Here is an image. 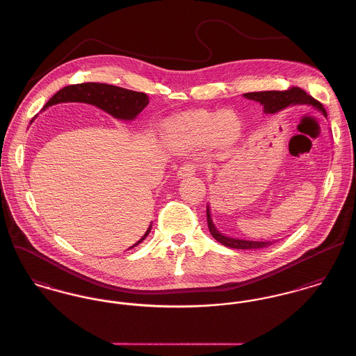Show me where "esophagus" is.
I'll return each mask as SVG.
<instances>
[{"label":"esophagus","instance_id":"1","mask_svg":"<svg viewBox=\"0 0 356 356\" xmlns=\"http://www.w3.org/2000/svg\"><path fill=\"white\" fill-rule=\"evenodd\" d=\"M195 174V167L194 165H184V166L179 167L178 172H177V177L179 179H184V178H188Z\"/></svg>","mask_w":356,"mask_h":356}]
</instances>
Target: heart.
I'll return each instance as SVG.
<instances>
[{"instance_id":"b5f03b06","label":"heart","mask_w":356,"mask_h":356,"mask_svg":"<svg viewBox=\"0 0 356 356\" xmlns=\"http://www.w3.org/2000/svg\"><path fill=\"white\" fill-rule=\"evenodd\" d=\"M167 135L186 148H197L214 142L218 147H231L241 134L240 120L234 112L190 111L166 122Z\"/></svg>"}]
</instances>
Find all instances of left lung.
Here are the masks:
<instances>
[{"label": "left lung", "instance_id": "8db88e82", "mask_svg": "<svg viewBox=\"0 0 356 356\" xmlns=\"http://www.w3.org/2000/svg\"><path fill=\"white\" fill-rule=\"evenodd\" d=\"M244 98L259 102L263 106L264 115H275L281 111H284L289 106H297V105H307L312 106L316 111H318L325 119H327V111L324 106L316 101L313 97L307 95L302 89L300 88H293L286 92H278V90H268V92H251V93H244ZM207 221H208V228L211 231V235L222 245L228 248H235V250H258V248H266L275 243V240H268V241H258V240H245V238H237V237H231L221 234L216 224L212 220L211 214V207L209 204L207 205Z\"/></svg>", "mask_w": 356, "mask_h": 356}]
</instances>
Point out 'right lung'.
Here are the masks:
<instances>
[{"label":"right lung","instance_id":"add662e5","mask_svg":"<svg viewBox=\"0 0 356 356\" xmlns=\"http://www.w3.org/2000/svg\"><path fill=\"white\" fill-rule=\"evenodd\" d=\"M148 97L145 93L128 90L119 86L108 85V83H79L63 88L56 95H52L44 105L43 111L49 106L62 104V102H83L97 106L98 109L106 112L115 119L121 121H132L148 104ZM36 118V116H35ZM152 228V222L147 228L145 234L139 241L131 245L128 250H132L138 244H140L145 237L149 235Z\"/></svg>","mask_w":356,"mask_h":356}]
</instances>
